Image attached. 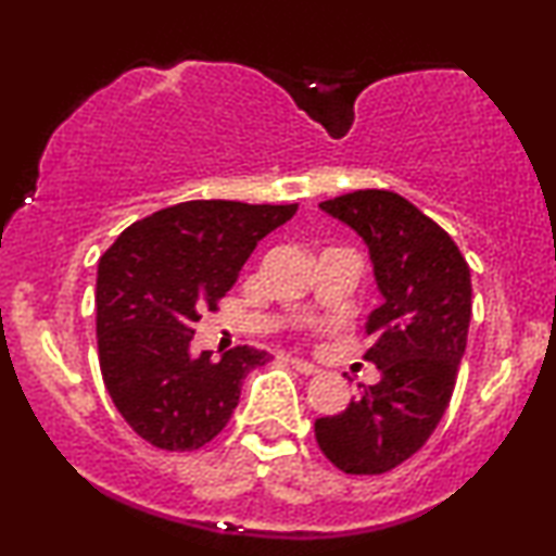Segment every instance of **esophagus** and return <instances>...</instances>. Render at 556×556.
Segmentation results:
<instances>
[{"label": "esophagus", "mask_w": 556, "mask_h": 556, "mask_svg": "<svg viewBox=\"0 0 556 556\" xmlns=\"http://www.w3.org/2000/svg\"><path fill=\"white\" fill-rule=\"evenodd\" d=\"M291 364H293V369L301 371V375H316V371H318V367H316L314 362L301 359V356H291Z\"/></svg>", "instance_id": "1"}]
</instances>
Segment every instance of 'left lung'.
Listing matches in <instances>:
<instances>
[{
	"label": "left lung",
	"instance_id": "obj_1",
	"mask_svg": "<svg viewBox=\"0 0 556 556\" xmlns=\"http://www.w3.org/2000/svg\"><path fill=\"white\" fill-rule=\"evenodd\" d=\"M359 235L382 303L364 331L379 382L318 417V447L354 476L387 473L420 451L451 402L470 324V268L443 227L405 197L359 189L318 204Z\"/></svg>",
	"mask_w": 556,
	"mask_h": 556
}]
</instances>
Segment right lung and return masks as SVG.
<instances>
[{"instance_id": "obj_1", "label": "right lung", "mask_w": 556, "mask_h": 556, "mask_svg": "<svg viewBox=\"0 0 556 556\" xmlns=\"http://www.w3.org/2000/svg\"><path fill=\"white\" fill-rule=\"evenodd\" d=\"M299 204L194 200L159 210L118 235L98 263L101 375L134 432L162 451H197L230 420L248 371L268 352H194L200 311L217 308L257 240Z\"/></svg>"}]
</instances>
